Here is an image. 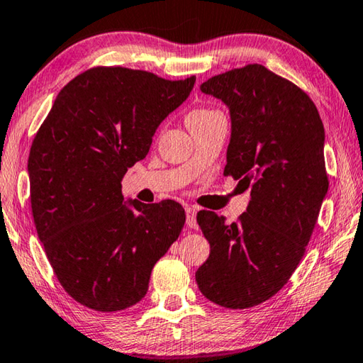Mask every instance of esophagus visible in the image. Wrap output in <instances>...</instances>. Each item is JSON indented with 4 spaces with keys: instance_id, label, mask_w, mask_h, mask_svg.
<instances>
[{
    "instance_id": "34e87169",
    "label": "esophagus",
    "mask_w": 363,
    "mask_h": 363,
    "mask_svg": "<svg viewBox=\"0 0 363 363\" xmlns=\"http://www.w3.org/2000/svg\"><path fill=\"white\" fill-rule=\"evenodd\" d=\"M186 219H187V225L192 227V229H196V208L194 206H187L186 208Z\"/></svg>"
}]
</instances>
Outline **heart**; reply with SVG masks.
Returning a JSON list of instances; mask_svg holds the SVG:
<instances>
[{
    "mask_svg": "<svg viewBox=\"0 0 363 363\" xmlns=\"http://www.w3.org/2000/svg\"><path fill=\"white\" fill-rule=\"evenodd\" d=\"M214 113H219V112H218V110H213V108L200 107V108L192 110V112L189 113L187 120H190V118H205V116H210V115H214Z\"/></svg>",
    "mask_w": 363,
    "mask_h": 363,
    "instance_id": "b5f03b06",
    "label": "heart"
}]
</instances>
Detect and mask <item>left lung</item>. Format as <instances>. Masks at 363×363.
Returning <instances> with one entry per match:
<instances>
[{
	"label": "left lung",
	"mask_w": 363,
	"mask_h": 363,
	"mask_svg": "<svg viewBox=\"0 0 363 363\" xmlns=\"http://www.w3.org/2000/svg\"><path fill=\"white\" fill-rule=\"evenodd\" d=\"M200 89L229 107L224 176L250 187L251 200L232 224L213 211L196 214L211 251L195 280L213 303L247 309L280 291L303 259L328 192L323 123L303 89L259 64Z\"/></svg>",
	"instance_id": "8db88e82"
}]
</instances>
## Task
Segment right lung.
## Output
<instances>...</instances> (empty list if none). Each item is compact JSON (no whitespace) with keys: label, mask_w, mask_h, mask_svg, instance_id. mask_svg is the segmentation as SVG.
<instances>
[{"label":"right lung","mask_w":363,"mask_h":363,"mask_svg":"<svg viewBox=\"0 0 363 363\" xmlns=\"http://www.w3.org/2000/svg\"><path fill=\"white\" fill-rule=\"evenodd\" d=\"M195 77L94 67L67 83L32 143L30 201L60 285L89 309L116 312L145 296L155 262L186 223L173 200L125 203L121 179Z\"/></svg>","instance_id":"add662e5"}]
</instances>
